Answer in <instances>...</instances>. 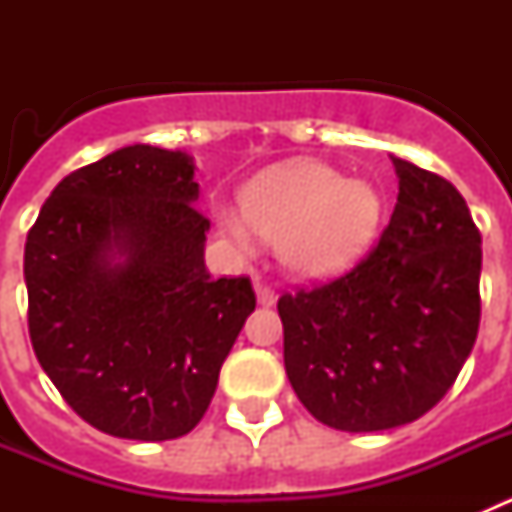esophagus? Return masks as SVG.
Masks as SVG:
<instances>
[{"mask_svg": "<svg viewBox=\"0 0 512 512\" xmlns=\"http://www.w3.org/2000/svg\"><path fill=\"white\" fill-rule=\"evenodd\" d=\"M256 300H259L261 307L277 305V292L271 287H264V284H256Z\"/></svg>", "mask_w": 512, "mask_h": 512, "instance_id": "esophagus-1", "label": "esophagus"}]
</instances>
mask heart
<instances>
[{
	"label": "heart",
	"instance_id": "b5f03b06",
	"mask_svg": "<svg viewBox=\"0 0 512 512\" xmlns=\"http://www.w3.org/2000/svg\"><path fill=\"white\" fill-rule=\"evenodd\" d=\"M241 214L223 210L220 225L235 246L251 248V230L277 241L279 261L300 279H330L369 251L382 228L377 184L343 179L320 161L274 166L243 187Z\"/></svg>",
	"mask_w": 512,
	"mask_h": 512
}]
</instances>
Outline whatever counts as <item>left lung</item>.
Segmentation results:
<instances>
[{"instance_id":"8db88e82","label":"left lung","mask_w":512,"mask_h":512,"mask_svg":"<svg viewBox=\"0 0 512 512\" xmlns=\"http://www.w3.org/2000/svg\"><path fill=\"white\" fill-rule=\"evenodd\" d=\"M397 205L356 269L284 295V369L310 415L372 433L413 423L441 400L479 330L482 235L456 187L390 156Z\"/></svg>"}]
</instances>
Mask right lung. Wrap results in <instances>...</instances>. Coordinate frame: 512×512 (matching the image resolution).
Returning a JSON list of instances; mask_svg holds the SVG:
<instances>
[{"label":"right lung","instance_id":"1","mask_svg":"<svg viewBox=\"0 0 512 512\" xmlns=\"http://www.w3.org/2000/svg\"><path fill=\"white\" fill-rule=\"evenodd\" d=\"M197 200L189 153L135 143L61 179L27 233L35 356L97 431H192L256 307L246 277H210Z\"/></svg>","mask_w":512,"mask_h":512}]
</instances>
